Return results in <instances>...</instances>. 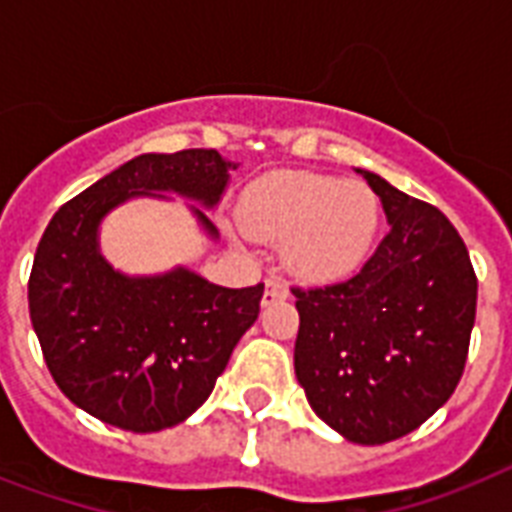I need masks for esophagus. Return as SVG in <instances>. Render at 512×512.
<instances>
[{
    "instance_id": "34e87169",
    "label": "esophagus",
    "mask_w": 512,
    "mask_h": 512,
    "mask_svg": "<svg viewBox=\"0 0 512 512\" xmlns=\"http://www.w3.org/2000/svg\"><path fill=\"white\" fill-rule=\"evenodd\" d=\"M287 297V284L281 279H268L265 281V295H263V305H271L276 300H284Z\"/></svg>"
}]
</instances>
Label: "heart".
I'll list each match as a JSON object with an SVG mask.
<instances>
[{
    "label": "heart",
    "mask_w": 512,
    "mask_h": 512,
    "mask_svg": "<svg viewBox=\"0 0 512 512\" xmlns=\"http://www.w3.org/2000/svg\"><path fill=\"white\" fill-rule=\"evenodd\" d=\"M241 228L284 241V263L305 281H335L364 263L380 233V196L316 172L260 177L239 204Z\"/></svg>",
    "instance_id": "b5f03b06"
}]
</instances>
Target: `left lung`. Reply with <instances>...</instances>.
Here are the masks:
<instances>
[{
	"mask_svg": "<svg viewBox=\"0 0 512 512\" xmlns=\"http://www.w3.org/2000/svg\"><path fill=\"white\" fill-rule=\"evenodd\" d=\"M390 233L364 268L292 287L295 372L313 412L356 444L412 433L452 398L476 324L478 279L441 209L364 172Z\"/></svg>",
	"mask_w": 512,
	"mask_h": 512,
	"instance_id": "1",
	"label": "left lung"
}]
</instances>
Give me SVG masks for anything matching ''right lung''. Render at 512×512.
<instances>
[{"label": "right lung", "mask_w": 512, "mask_h": 512, "mask_svg": "<svg viewBox=\"0 0 512 512\" xmlns=\"http://www.w3.org/2000/svg\"><path fill=\"white\" fill-rule=\"evenodd\" d=\"M231 170L215 148L143 154L52 215L28 276V311L52 380L92 417L132 433L183 422L255 324L263 284L225 289L185 268L127 279L98 252V223L124 199L175 191L212 207Z\"/></svg>", "instance_id": "1"}]
</instances>
